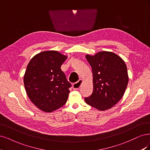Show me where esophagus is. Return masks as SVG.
<instances>
[{"mask_svg": "<svg viewBox=\"0 0 150 150\" xmlns=\"http://www.w3.org/2000/svg\"><path fill=\"white\" fill-rule=\"evenodd\" d=\"M81 83H82V80L80 79L78 81L74 83L73 85H72V87H73L74 90H79L81 85Z\"/></svg>", "mask_w": 150, "mask_h": 150, "instance_id": "1", "label": "esophagus"}]
</instances>
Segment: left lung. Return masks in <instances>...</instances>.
<instances>
[{"label": "left lung", "instance_id": "left-lung-1", "mask_svg": "<svg viewBox=\"0 0 150 150\" xmlns=\"http://www.w3.org/2000/svg\"><path fill=\"white\" fill-rule=\"evenodd\" d=\"M93 74V90L85 98L88 105L100 111L112 108L122 98L128 83L127 65L115 53L103 51L86 55Z\"/></svg>", "mask_w": 150, "mask_h": 150}]
</instances>
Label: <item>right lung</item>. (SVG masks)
<instances>
[{"mask_svg":"<svg viewBox=\"0 0 150 150\" xmlns=\"http://www.w3.org/2000/svg\"><path fill=\"white\" fill-rule=\"evenodd\" d=\"M67 59L57 51H44L33 57L27 67L23 76L27 94L43 112H54L68 99L71 84L60 69Z\"/></svg>","mask_w":150,"mask_h":150,"instance_id":"1","label":"right lung"}]
</instances>
